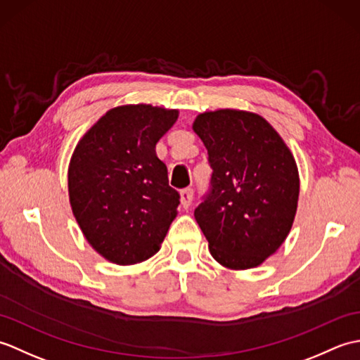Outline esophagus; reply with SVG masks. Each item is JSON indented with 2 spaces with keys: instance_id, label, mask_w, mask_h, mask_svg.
<instances>
[{
  "instance_id": "34e87169",
  "label": "esophagus",
  "mask_w": 360,
  "mask_h": 360,
  "mask_svg": "<svg viewBox=\"0 0 360 360\" xmlns=\"http://www.w3.org/2000/svg\"><path fill=\"white\" fill-rule=\"evenodd\" d=\"M193 201V188H184L181 190V204L184 209H188Z\"/></svg>"
}]
</instances>
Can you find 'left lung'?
I'll use <instances>...</instances> for the list:
<instances>
[{"label":"left lung","instance_id":"8db88e82","mask_svg":"<svg viewBox=\"0 0 360 360\" xmlns=\"http://www.w3.org/2000/svg\"><path fill=\"white\" fill-rule=\"evenodd\" d=\"M212 178L195 218L212 257L231 269L262 264L292 227L298 172L286 143L254 112L219 110L196 117Z\"/></svg>","mask_w":360,"mask_h":360}]
</instances>
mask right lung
Wrapping results in <instances>:
<instances>
[{
	"label": "right lung",
	"instance_id": "add662e5",
	"mask_svg": "<svg viewBox=\"0 0 360 360\" xmlns=\"http://www.w3.org/2000/svg\"><path fill=\"white\" fill-rule=\"evenodd\" d=\"M178 119L151 105L112 108L74 150L68 187L88 243L116 264L145 262L160 249L179 205L156 143Z\"/></svg>",
	"mask_w": 360,
	"mask_h": 360
}]
</instances>
